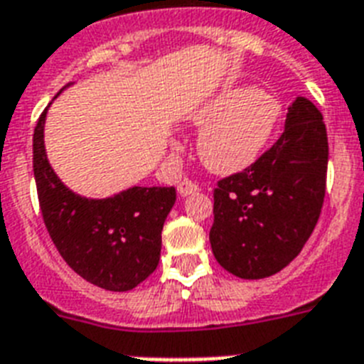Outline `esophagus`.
I'll return each mask as SVG.
<instances>
[{
	"mask_svg": "<svg viewBox=\"0 0 364 364\" xmlns=\"http://www.w3.org/2000/svg\"><path fill=\"white\" fill-rule=\"evenodd\" d=\"M176 188H178L180 197H188V196H191V193H196V191H199V186H197L196 182H191V180H188V178L182 180V182H180V184L176 186Z\"/></svg>",
	"mask_w": 364,
	"mask_h": 364,
	"instance_id": "esophagus-1",
	"label": "esophagus"
}]
</instances>
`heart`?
Returning a JSON list of instances; mask_svg holds the SVG:
<instances>
[{
  "label": "heart",
  "instance_id": "obj_1",
  "mask_svg": "<svg viewBox=\"0 0 364 364\" xmlns=\"http://www.w3.org/2000/svg\"><path fill=\"white\" fill-rule=\"evenodd\" d=\"M282 105L254 86H228L188 116L200 129L197 154L208 171L235 174L261 158L280 124Z\"/></svg>",
  "mask_w": 364,
  "mask_h": 364
}]
</instances>
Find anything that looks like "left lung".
I'll return each instance as SVG.
<instances>
[{
  "label": "left lung",
  "instance_id": "left-lung-1",
  "mask_svg": "<svg viewBox=\"0 0 364 364\" xmlns=\"http://www.w3.org/2000/svg\"><path fill=\"white\" fill-rule=\"evenodd\" d=\"M329 144L306 97L287 107L280 139L252 167L218 182L212 254L223 269L259 280L291 263L321 214Z\"/></svg>",
  "mask_w": 364,
  "mask_h": 364
}]
</instances>
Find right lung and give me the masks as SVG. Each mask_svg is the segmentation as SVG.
<instances>
[{"label": "right lung", "instance_id": "obj_1", "mask_svg": "<svg viewBox=\"0 0 364 364\" xmlns=\"http://www.w3.org/2000/svg\"><path fill=\"white\" fill-rule=\"evenodd\" d=\"M48 107L33 132V174L46 231L84 280L107 291H129L158 267L161 231L176 191L173 186H133L112 197L90 199L69 190L46 158Z\"/></svg>", "mask_w": 364, "mask_h": 364}]
</instances>
